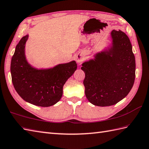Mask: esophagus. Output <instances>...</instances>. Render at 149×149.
<instances>
[{"label": "esophagus", "instance_id": "obj_1", "mask_svg": "<svg viewBox=\"0 0 149 149\" xmlns=\"http://www.w3.org/2000/svg\"><path fill=\"white\" fill-rule=\"evenodd\" d=\"M76 61H77L79 63H81L83 61V57L82 56H78L76 58Z\"/></svg>", "mask_w": 149, "mask_h": 149}]
</instances>
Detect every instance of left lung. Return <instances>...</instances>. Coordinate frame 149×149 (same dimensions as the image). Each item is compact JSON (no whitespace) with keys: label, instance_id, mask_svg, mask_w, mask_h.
I'll use <instances>...</instances> for the list:
<instances>
[{"label":"left lung","instance_id":"obj_1","mask_svg":"<svg viewBox=\"0 0 149 149\" xmlns=\"http://www.w3.org/2000/svg\"><path fill=\"white\" fill-rule=\"evenodd\" d=\"M112 46L82 63L85 95L92 104H116L128 95L135 79V58L130 39L121 30L111 32Z\"/></svg>","mask_w":149,"mask_h":149}]
</instances>
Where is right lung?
<instances>
[{
    "mask_svg": "<svg viewBox=\"0 0 149 149\" xmlns=\"http://www.w3.org/2000/svg\"><path fill=\"white\" fill-rule=\"evenodd\" d=\"M29 35L23 37L16 45L11 59V74L15 90L25 101L39 107L56 103L63 95V87L77 69L72 61L53 68L37 69L28 63L25 48Z\"/></svg>",
    "mask_w": 149,
    "mask_h": 149,
    "instance_id": "1",
    "label": "right lung"
}]
</instances>
